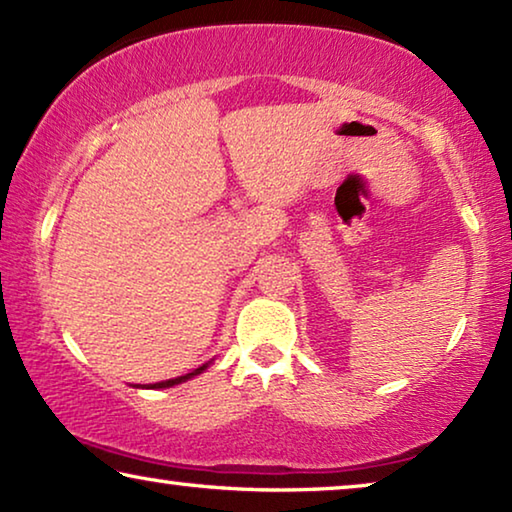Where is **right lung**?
<instances>
[{
	"label": "right lung",
	"instance_id": "right-lung-1",
	"mask_svg": "<svg viewBox=\"0 0 512 512\" xmlns=\"http://www.w3.org/2000/svg\"><path fill=\"white\" fill-rule=\"evenodd\" d=\"M208 368V364H203L201 368H196V371H192V373H187V375H180V377H174V380H164V382H155V384H151V389H167V387H174V384H180V382H185V380H190V377H194V375H199V373H203Z\"/></svg>",
	"mask_w": 512,
	"mask_h": 512
}]
</instances>
